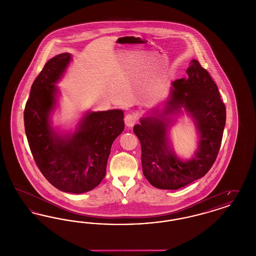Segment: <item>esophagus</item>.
Instances as JSON below:
<instances>
[{
	"label": "esophagus",
	"mask_w": 256,
	"mask_h": 256,
	"mask_svg": "<svg viewBox=\"0 0 256 256\" xmlns=\"http://www.w3.org/2000/svg\"><path fill=\"white\" fill-rule=\"evenodd\" d=\"M136 121H137V117H136V115L134 114V113H128L124 117V124L128 128L134 126V124L136 122Z\"/></svg>",
	"instance_id": "1"
}]
</instances>
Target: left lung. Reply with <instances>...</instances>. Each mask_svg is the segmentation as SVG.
I'll return each instance as SVG.
<instances>
[{
    "instance_id": "8db88e82",
    "label": "left lung",
    "mask_w": 256,
    "mask_h": 256,
    "mask_svg": "<svg viewBox=\"0 0 256 256\" xmlns=\"http://www.w3.org/2000/svg\"><path fill=\"white\" fill-rule=\"evenodd\" d=\"M187 78L174 80L169 100L162 112L152 111L135 124L142 150L143 174L148 182L159 189L176 190L206 176L219 154L226 124V111L219 90L200 62H190ZM184 107L194 118L199 134V144L194 158L178 159L170 148L168 114L180 112Z\"/></svg>"
}]
</instances>
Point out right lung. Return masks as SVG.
Listing matches in <instances>:
<instances>
[{"instance_id":"add662e5","label":"right lung","mask_w":256,"mask_h":256,"mask_svg":"<svg viewBox=\"0 0 256 256\" xmlns=\"http://www.w3.org/2000/svg\"><path fill=\"white\" fill-rule=\"evenodd\" d=\"M71 54L50 58L34 82L24 111V130L37 167L46 180L63 192L82 194L106 176L113 141L124 128L120 110L88 111L73 135L56 134L50 115L56 104V84Z\"/></svg>"}]
</instances>
